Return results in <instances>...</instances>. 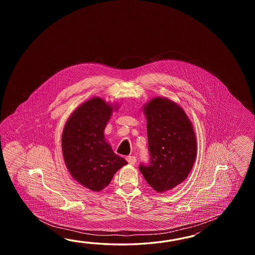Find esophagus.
<instances>
[{
	"label": "esophagus",
	"mask_w": 255,
	"mask_h": 255,
	"mask_svg": "<svg viewBox=\"0 0 255 255\" xmlns=\"http://www.w3.org/2000/svg\"><path fill=\"white\" fill-rule=\"evenodd\" d=\"M126 159H127V161L129 163V164H135V161H136V158H135V156H128V157H126Z\"/></svg>",
	"instance_id": "1"
}]
</instances>
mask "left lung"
I'll return each instance as SVG.
<instances>
[{"instance_id":"1","label":"left lung","mask_w":255,"mask_h":255,"mask_svg":"<svg viewBox=\"0 0 255 255\" xmlns=\"http://www.w3.org/2000/svg\"><path fill=\"white\" fill-rule=\"evenodd\" d=\"M149 161L139 170L157 192L171 190L188 177L195 161L197 145L193 128L177 104L157 98L146 104Z\"/></svg>"}]
</instances>
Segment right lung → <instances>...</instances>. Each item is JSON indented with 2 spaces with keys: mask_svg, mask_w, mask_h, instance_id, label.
<instances>
[{
  "mask_svg": "<svg viewBox=\"0 0 255 255\" xmlns=\"http://www.w3.org/2000/svg\"><path fill=\"white\" fill-rule=\"evenodd\" d=\"M112 110L103 99L92 98L71 115L62 135L63 155L69 172L93 191L103 190L115 173L128 164L104 138Z\"/></svg>",
  "mask_w": 255,
  "mask_h": 255,
  "instance_id": "add662e5",
  "label": "right lung"
}]
</instances>
